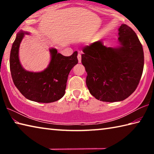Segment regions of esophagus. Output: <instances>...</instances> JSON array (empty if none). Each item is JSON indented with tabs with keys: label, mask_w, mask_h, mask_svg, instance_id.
I'll list each match as a JSON object with an SVG mask.
<instances>
[{
	"label": "esophagus",
	"mask_w": 154,
	"mask_h": 154,
	"mask_svg": "<svg viewBox=\"0 0 154 154\" xmlns=\"http://www.w3.org/2000/svg\"><path fill=\"white\" fill-rule=\"evenodd\" d=\"M77 58H78V62H79V63H80V62H82V55H81L80 53H78Z\"/></svg>",
	"instance_id": "34e87169"
}]
</instances>
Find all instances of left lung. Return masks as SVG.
Here are the masks:
<instances>
[{
  "mask_svg": "<svg viewBox=\"0 0 154 154\" xmlns=\"http://www.w3.org/2000/svg\"><path fill=\"white\" fill-rule=\"evenodd\" d=\"M118 30V48H106L98 41L85 46L82 55L90 93L104 102L122 101L131 95L144 66L143 47L134 31L126 24Z\"/></svg>",
  "mask_w": 154,
  "mask_h": 154,
  "instance_id": "8db88e82",
  "label": "left lung"
}]
</instances>
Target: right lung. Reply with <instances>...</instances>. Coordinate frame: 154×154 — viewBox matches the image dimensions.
Here are the masks:
<instances>
[{
    "label": "right lung",
    "mask_w": 154,
    "mask_h": 154,
    "mask_svg": "<svg viewBox=\"0 0 154 154\" xmlns=\"http://www.w3.org/2000/svg\"><path fill=\"white\" fill-rule=\"evenodd\" d=\"M25 34L28 33H17L10 54V71L15 87L25 98L35 102L49 103L60 100L65 94L70 71L78 63L77 51L64 56L51 48L48 68L38 72L27 71L19 60L20 45Z\"/></svg>",
    "instance_id": "1"
}]
</instances>
